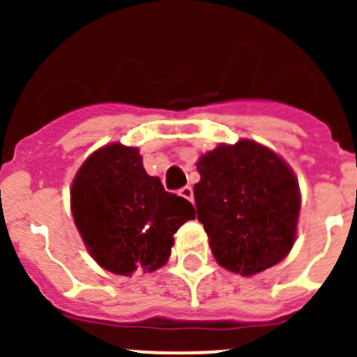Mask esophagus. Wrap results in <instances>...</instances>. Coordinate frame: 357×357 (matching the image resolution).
I'll use <instances>...</instances> for the list:
<instances>
[{
	"label": "esophagus",
	"mask_w": 357,
	"mask_h": 357,
	"mask_svg": "<svg viewBox=\"0 0 357 357\" xmlns=\"http://www.w3.org/2000/svg\"><path fill=\"white\" fill-rule=\"evenodd\" d=\"M178 195H181V197H184L185 200L193 202V188H191V185H184V188L178 191Z\"/></svg>",
	"instance_id": "obj_1"
}]
</instances>
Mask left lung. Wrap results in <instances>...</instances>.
<instances>
[{"mask_svg":"<svg viewBox=\"0 0 357 357\" xmlns=\"http://www.w3.org/2000/svg\"><path fill=\"white\" fill-rule=\"evenodd\" d=\"M197 169L198 222L218 264L247 277L284 259L301 211L298 182L288 164L270 148L241 139L207 151Z\"/></svg>","mask_w":357,"mask_h":357,"instance_id":"1","label":"left lung"}]
</instances>
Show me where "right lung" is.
I'll use <instances>...</instances> for the list:
<instances>
[{"mask_svg": "<svg viewBox=\"0 0 357 357\" xmlns=\"http://www.w3.org/2000/svg\"><path fill=\"white\" fill-rule=\"evenodd\" d=\"M71 211L94 261L116 275L153 272L172 254L173 234L195 218L185 198L164 191L137 148H100L71 185Z\"/></svg>", "mask_w": 357, "mask_h": 357, "instance_id": "1", "label": "right lung"}]
</instances>
